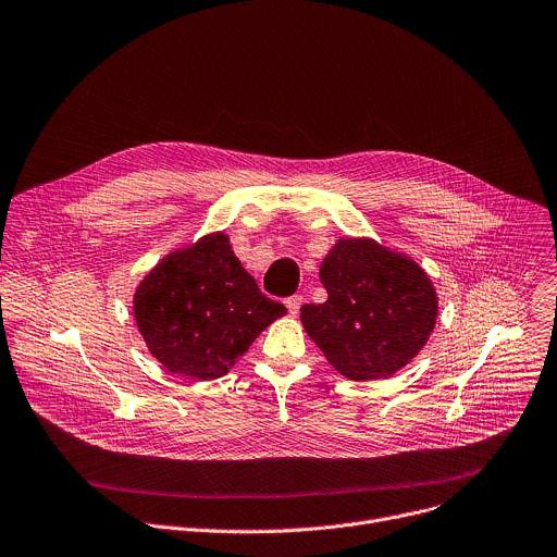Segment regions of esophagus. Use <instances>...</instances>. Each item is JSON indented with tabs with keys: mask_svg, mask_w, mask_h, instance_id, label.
I'll return each instance as SVG.
<instances>
[{
	"mask_svg": "<svg viewBox=\"0 0 557 557\" xmlns=\"http://www.w3.org/2000/svg\"><path fill=\"white\" fill-rule=\"evenodd\" d=\"M301 301H305V297H301V295H290V297L286 299V309H288L290 315H297V313H299Z\"/></svg>",
	"mask_w": 557,
	"mask_h": 557,
	"instance_id": "1",
	"label": "esophagus"
}]
</instances>
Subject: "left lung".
Returning <instances> with one entry per match:
<instances>
[{"instance_id": "1", "label": "left lung", "mask_w": 557, "mask_h": 557, "mask_svg": "<svg viewBox=\"0 0 557 557\" xmlns=\"http://www.w3.org/2000/svg\"><path fill=\"white\" fill-rule=\"evenodd\" d=\"M324 305L301 307V324L331 367L380 380L407 367L435 329L437 293L411 258L371 237L337 239L320 267Z\"/></svg>"}]
</instances>
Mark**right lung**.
<instances>
[{"mask_svg":"<svg viewBox=\"0 0 557 557\" xmlns=\"http://www.w3.org/2000/svg\"><path fill=\"white\" fill-rule=\"evenodd\" d=\"M133 311L153 358L193 380L226 375L256 337L286 315L239 264L224 233L169 252L139 282Z\"/></svg>","mask_w":557,"mask_h":557,"instance_id":"obj_1","label":"right lung"}]
</instances>
